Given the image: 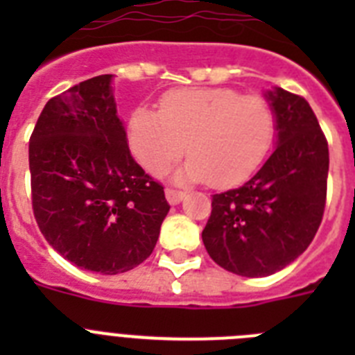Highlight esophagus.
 Returning <instances> with one entry per match:
<instances>
[{
  "mask_svg": "<svg viewBox=\"0 0 355 355\" xmlns=\"http://www.w3.org/2000/svg\"><path fill=\"white\" fill-rule=\"evenodd\" d=\"M165 197H167L168 205L175 206V205H180L181 200H183L184 192H178V190H172V188H167V190H165Z\"/></svg>",
  "mask_w": 355,
  "mask_h": 355,
  "instance_id": "obj_1",
  "label": "esophagus"
}]
</instances>
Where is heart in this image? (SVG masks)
I'll return each instance as SVG.
<instances>
[{"instance_id":"b5f03b06","label":"heart","mask_w":355,"mask_h":355,"mask_svg":"<svg viewBox=\"0 0 355 355\" xmlns=\"http://www.w3.org/2000/svg\"><path fill=\"white\" fill-rule=\"evenodd\" d=\"M270 103L227 87L180 89L159 101V114L139 106L128 121V144L150 174L174 165L187 146L190 158L175 172L180 183L206 181L227 188L243 183L275 140Z\"/></svg>"}]
</instances>
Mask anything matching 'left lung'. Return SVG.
I'll return each mask as SVG.
<instances>
[{"label":"left lung","mask_w":355,"mask_h":355,"mask_svg":"<svg viewBox=\"0 0 355 355\" xmlns=\"http://www.w3.org/2000/svg\"><path fill=\"white\" fill-rule=\"evenodd\" d=\"M275 149L240 188L215 193L202 229L209 258L243 277L283 270L309 247L327 196L329 147L309 103L281 87L266 90Z\"/></svg>","instance_id":"left-lung-1"}]
</instances>
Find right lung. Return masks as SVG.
Instances as JSON below:
<instances>
[{
	"label": "right lung",
	"instance_id": "right-lung-1",
	"mask_svg": "<svg viewBox=\"0 0 355 355\" xmlns=\"http://www.w3.org/2000/svg\"><path fill=\"white\" fill-rule=\"evenodd\" d=\"M112 83L114 74H103L49 99L30 139L31 205L44 238L103 275L149 258L171 209L131 156Z\"/></svg>",
	"mask_w": 355,
	"mask_h": 355
}]
</instances>
